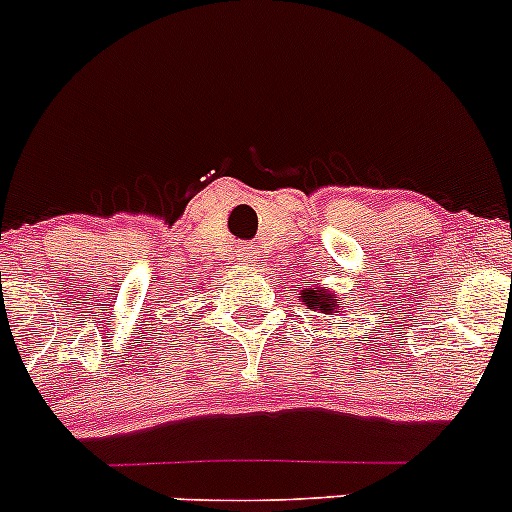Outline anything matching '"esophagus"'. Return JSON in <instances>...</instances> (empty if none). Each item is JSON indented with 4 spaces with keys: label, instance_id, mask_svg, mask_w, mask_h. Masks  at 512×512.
<instances>
[{
    "label": "esophagus",
    "instance_id": "obj_1",
    "mask_svg": "<svg viewBox=\"0 0 512 512\" xmlns=\"http://www.w3.org/2000/svg\"><path fill=\"white\" fill-rule=\"evenodd\" d=\"M252 257H255V247H250V245H245V242H242V245L237 247V260L252 262Z\"/></svg>",
    "mask_w": 512,
    "mask_h": 512
}]
</instances>
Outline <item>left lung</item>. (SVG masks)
<instances>
[{"mask_svg": "<svg viewBox=\"0 0 512 512\" xmlns=\"http://www.w3.org/2000/svg\"><path fill=\"white\" fill-rule=\"evenodd\" d=\"M302 302H305L310 310H320V312H325V315L337 312V302L332 300L330 292L320 290V287H312V290L302 292Z\"/></svg>", "mask_w": 512, "mask_h": 512, "instance_id": "left-lung-1", "label": "left lung"}]
</instances>
